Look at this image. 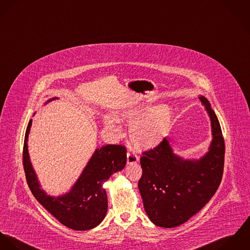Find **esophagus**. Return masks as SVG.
<instances>
[{
	"label": "esophagus",
	"mask_w": 250,
	"mask_h": 250,
	"mask_svg": "<svg viewBox=\"0 0 250 250\" xmlns=\"http://www.w3.org/2000/svg\"><path fill=\"white\" fill-rule=\"evenodd\" d=\"M126 157H127V159H126L127 164H135L138 162V156L136 154H134L132 151H127Z\"/></svg>",
	"instance_id": "obj_1"
}]
</instances>
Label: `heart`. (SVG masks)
I'll list each match as a JSON object with an SVG mask.
<instances>
[{
	"label": "heart",
	"instance_id": "heart-1",
	"mask_svg": "<svg viewBox=\"0 0 250 250\" xmlns=\"http://www.w3.org/2000/svg\"><path fill=\"white\" fill-rule=\"evenodd\" d=\"M116 117L123 122H132L129 137L133 146L141 151L157 146L167 135L172 123L171 108L164 104L148 108L147 104L139 103L117 112ZM104 124L112 134H120V124L116 119L105 116Z\"/></svg>",
	"mask_w": 250,
	"mask_h": 250
}]
</instances>
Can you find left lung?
Returning <instances> with one entry per match:
<instances>
[{"label":"left lung","instance_id":"8db88e82","mask_svg":"<svg viewBox=\"0 0 250 250\" xmlns=\"http://www.w3.org/2000/svg\"><path fill=\"white\" fill-rule=\"evenodd\" d=\"M211 121L212 142L199 159H183L165 138L156 147L143 152L139 191L149 220L172 228L187 222L212 198L223 173L224 140L217 115L209 101L199 96Z\"/></svg>","mask_w":250,"mask_h":250}]
</instances>
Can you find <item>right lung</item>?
I'll return each instance as SVG.
<instances>
[{
	"mask_svg": "<svg viewBox=\"0 0 250 250\" xmlns=\"http://www.w3.org/2000/svg\"><path fill=\"white\" fill-rule=\"evenodd\" d=\"M56 99H50L46 104ZM31 123L32 120L28 122L23 149V165L31 193L49 213L68 228L84 231L98 226L105 218L108 207L104 183L125 166V147L106 145L97 148L72 189L62 195L51 196L40 188L29 159L28 138Z\"/></svg>",
	"mask_w": 250,
	"mask_h": 250,
	"instance_id": "add662e5",
	"label": "right lung"
}]
</instances>
